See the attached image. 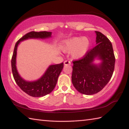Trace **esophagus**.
<instances>
[{
  "label": "esophagus",
  "instance_id": "esophagus-1",
  "mask_svg": "<svg viewBox=\"0 0 129 129\" xmlns=\"http://www.w3.org/2000/svg\"><path fill=\"white\" fill-rule=\"evenodd\" d=\"M64 63V65H71V61H68V60L65 61Z\"/></svg>",
  "mask_w": 129,
  "mask_h": 129
}]
</instances>
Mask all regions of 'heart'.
<instances>
[{"instance_id": "b5f03b06", "label": "heart", "mask_w": 129, "mask_h": 129, "mask_svg": "<svg viewBox=\"0 0 129 129\" xmlns=\"http://www.w3.org/2000/svg\"><path fill=\"white\" fill-rule=\"evenodd\" d=\"M90 45V41L86 37H73L64 41L62 48L65 53L72 52L73 58L80 59L88 53Z\"/></svg>"}]
</instances>
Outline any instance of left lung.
Masks as SVG:
<instances>
[{"label": "left lung", "instance_id": "1", "mask_svg": "<svg viewBox=\"0 0 129 129\" xmlns=\"http://www.w3.org/2000/svg\"><path fill=\"white\" fill-rule=\"evenodd\" d=\"M96 34V45L81 59L73 61L72 81L80 93L92 95L101 91L112 77L115 56L112 44L106 37L99 31ZM95 59L101 60L94 64Z\"/></svg>", "mask_w": 129, "mask_h": 129}]
</instances>
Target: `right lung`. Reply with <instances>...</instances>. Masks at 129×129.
<instances>
[{
    "instance_id": "obj_1",
    "label": "right lung",
    "mask_w": 129,
    "mask_h": 129,
    "mask_svg": "<svg viewBox=\"0 0 129 129\" xmlns=\"http://www.w3.org/2000/svg\"><path fill=\"white\" fill-rule=\"evenodd\" d=\"M51 32L32 31L19 39L15 44L11 60L13 76L15 82L21 90L32 97H41L52 92L55 88L58 76L64 67V63L49 65L43 75L38 80L32 81H26L20 76L16 68L17 47L21 41L24 40L30 39H48L51 38Z\"/></svg>"
}]
</instances>
